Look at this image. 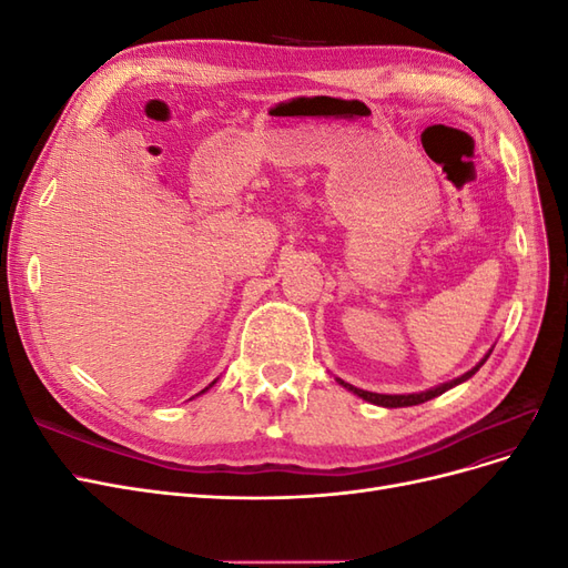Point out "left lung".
<instances>
[{"instance_id": "left-lung-1", "label": "left lung", "mask_w": 568, "mask_h": 568, "mask_svg": "<svg viewBox=\"0 0 568 568\" xmlns=\"http://www.w3.org/2000/svg\"><path fill=\"white\" fill-rule=\"evenodd\" d=\"M488 355H490V351H488ZM488 355H486L484 359H480V363H478L476 367H471L467 374H462V376H457V379H453V382H448V384H440V386H436V388H428V390H422V393H407V395H386V393H372V390L355 388V386H351V384H346V382H341V379H336V382H338L343 388L353 390L355 395H359V398L367 400V403H372V405H382V407H409V405H419V403L432 400V398H436V395H440V393H445V390H450L453 386H457V384H462V382L471 379V376L478 372V367L486 363Z\"/></svg>"}]
</instances>
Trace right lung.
Returning a JSON list of instances; mask_svg holds the SVG:
<instances>
[{"label":"right lung","mask_w":568,"mask_h":568,"mask_svg":"<svg viewBox=\"0 0 568 568\" xmlns=\"http://www.w3.org/2000/svg\"><path fill=\"white\" fill-rule=\"evenodd\" d=\"M213 384H215V382H213ZM213 384H211V386H213ZM211 386H205V388H203V390H201V393H205V390H209V388H211Z\"/></svg>","instance_id":"right-lung-1"}]
</instances>
